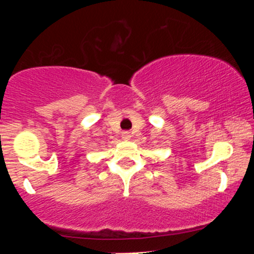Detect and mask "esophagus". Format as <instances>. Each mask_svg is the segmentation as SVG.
Segmentation results:
<instances>
[{"instance_id":"34e87169","label":"esophagus","mask_w":254,"mask_h":254,"mask_svg":"<svg viewBox=\"0 0 254 254\" xmlns=\"http://www.w3.org/2000/svg\"><path fill=\"white\" fill-rule=\"evenodd\" d=\"M122 137H123V139H130L131 135L129 131H123V132H122Z\"/></svg>"}]
</instances>
